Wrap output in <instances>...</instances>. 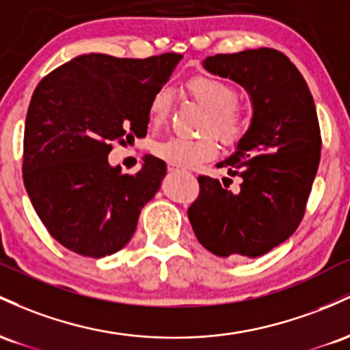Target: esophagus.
Returning <instances> with one entry per match:
<instances>
[{"label": "esophagus", "instance_id": "esophagus-1", "mask_svg": "<svg viewBox=\"0 0 350 350\" xmlns=\"http://www.w3.org/2000/svg\"><path fill=\"white\" fill-rule=\"evenodd\" d=\"M168 172H170V174H180V172H182V168L175 167V165H168Z\"/></svg>", "mask_w": 350, "mask_h": 350}]
</instances>
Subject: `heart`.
<instances>
[{"label":"heart","mask_w":350,"mask_h":350,"mask_svg":"<svg viewBox=\"0 0 350 350\" xmlns=\"http://www.w3.org/2000/svg\"><path fill=\"white\" fill-rule=\"evenodd\" d=\"M191 97L208 112L206 131H213L223 142H234L245 129V113L238 107L237 92L225 81L213 76L191 77L187 84ZM172 107V92L168 88L157 90L148 105V117L152 124L163 122ZM152 154L175 167H195L206 162L218 154L215 137L205 135L200 139L187 137H165L152 144Z\"/></svg>","instance_id":"obj_1"}]
</instances>
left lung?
Instances as JSON below:
<instances>
[{
	"label": "left lung",
	"instance_id": "obj_1",
	"mask_svg": "<svg viewBox=\"0 0 350 350\" xmlns=\"http://www.w3.org/2000/svg\"><path fill=\"white\" fill-rule=\"evenodd\" d=\"M210 74L248 92L251 122L234 152L217 163L239 176L238 191L198 176L188 219L203 248L219 258H258L294 233L304 215L321 159V131L311 90L280 51L248 49L203 61Z\"/></svg>",
	"mask_w": 350,
	"mask_h": 350
}]
</instances>
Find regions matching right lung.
<instances>
[{"instance_id": "obj_1", "label": "right lung", "mask_w": 350, "mask_h": 350, "mask_svg": "<svg viewBox=\"0 0 350 350\" xmlns=\"http://www.w3.org/2000/svg\"><path fill=\"white\" fill-rule=\"evenodd\" d=\"M182 57L82 54L38 84L26 116L23 178L42 225L68 250L102 258L131 241L167 163L145 155L127 175L109 163L111 144L147 135L152 97Z\"/></svg>"}]
</instances>
